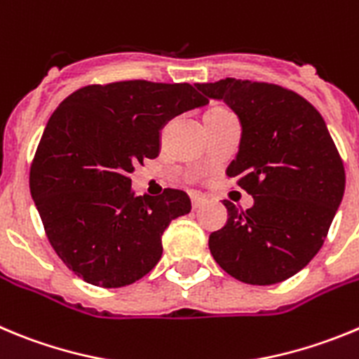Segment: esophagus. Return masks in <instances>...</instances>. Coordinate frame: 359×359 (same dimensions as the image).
Here are the masks:
<instances>
[{
    "instance_id": "34e87169",
    "label": "esophagus",
    "mask_w": 359,
    "mask_h": 359,
    "mask_svg": "<svg viewBox=\"0 0 359 359\" xmlns=\"http://www.w3.org/2000/svg\"><path fill=\"white\" fill-rule=\"evenodd\" d=\"M206 203V197L199 196V194H192V208L197 210V208H201L203 205Z\"/></svg>"
}]
</instances>
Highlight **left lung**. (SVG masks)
Here are the masks:
<instances>
[{"instance_id": "1", "label": "left lung", "mask_w": 359, "mask_h": 359, "mask_svg": "<svg viewBox=\"0 0 359 359\" xmlns=\"http://www.w3.org/2000/svg\"><path fill=\"white\" fill-rule=\"evenodd\" d=\"M196 87L238 117V153L226 174L255 199L245 212L224 201L228 220L210 235V252L238 281H285L317 255L341 203L337 146L317 108L288 88L235 78Z\"/></svg>"}]
</instances>
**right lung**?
<instances>
[{
  "label": "right lung",
  "mask_w": 359,
  "mask_h": 359,
  "mask_svg": "<svg viewBox=\"0 0 359 359\" xmlns=\"http://www.w3.org/2000/svg\"><path fill=\"white\" fill-rule=\"evenodd\" d=\"M208 104L189 83L133 80L72 92L49 117L29 170L46 235L83 281L119 288L162 258V235L192 208L182 190L137 197L130 174L156 158L162 130Z\"/></svg>",
  "instance_id": "right-lung-1"
}]
</instances>
